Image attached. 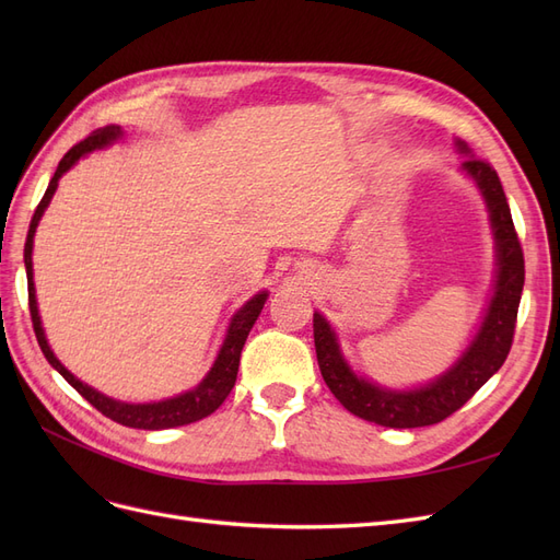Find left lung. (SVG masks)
<instances>
[{
    "mask_svg": "<svg viewBox=\"0 0 560 560\" xmlns=\"http://www.w3.org/2000/svg\"><path fill=\"white\" fill-rule=\"evenodd\" d=\"M455 144L463 154H469L465 142L457 140ZM463 171L477 182L490 212V226H493L498 249V276L493 299L488 303L477 336L471 338L469 348L444 376L416 389H387L371 383L348 366L329 322L319 313L313 315L315 352L322 378L350 413L383 428L406 430L442 422L465 406V401L471 399L474 393L495 374L504 364L514 341L525 266L512 212L493 165L469 156L463 163Z\"/></svg>",
    "mask_w": 560,
    "mask_h": 560,
    "instance_id": "left-lung-1",
    "label": "left lung"
}]
</instances>
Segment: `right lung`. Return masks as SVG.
I'll return each instance as SVG.
<instances>
[{
	"instance_id": "right-lung-1",
	"label": "right lung",
	"mask_w": 560,
	"mask_h": 560,
	"mask_svg": "<svg viewBox=\"0 0 560 560\" xmlns=\"http://www.w3.org/2000/svg\"><path fill=\"white\" fill-rule=\"evenodd\" d=\"M121 138V128L118 126H105L93 130L86 140H81L79 144H74L67 154L62 156V161L58 163L56 175L50 177L48 189L42 198V202L35 210V217L30 222V231H27V241H25V270H27V299H30V315H32V327H35V336L39 341V348L44 352V358L48 360V364L54 366L58 374L70 383L77 393L86 399L89 404H93L95 409L112 418L118 425L126 428H138V430H167V428H179V425H189V422H196L200 418H208L212 411H217L219 406L224 404V399L229 397V393L235 385V376H238V364H241V352L243 346L247 341V334L257 322L264 303L268 299L266 292L254 294L245 306L233 315L226 338L222 348H219L217 360L212 364V369L208 371V376L202 378L194 389L189 393H182L177 397L163 399V401H151V404H128V401H118L112 399L97 389L89 387L86 383H81L77 376H72L67 371L60 360L54 354V350L48 348V341L42 329V317L37 311V296H35V280H32V243H35V231L39 226V219L44 214V210L48 208L50 198H54L56 189H58V179L70 171V167L81 159L91 154L95 149H103L107 144H112L114 140Z\"/></svg>"
}]
</instances>
